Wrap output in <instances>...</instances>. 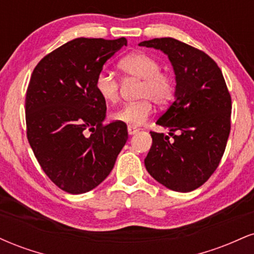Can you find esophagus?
<instances>
[{"instance_id": "1", "label": "esophagus", "mask_w": 254, "mask_h": 254, "mask_svg": "<svg viewBox=\"0 0 254 254\" xmlns=\"http://www.w3.org/2000/svg\"><path fill=\"white\" fill-rule=\"evenodd\" d=\"M127 132H129V135H135V133L138 132V129L135 127H131V125H129V127H127Z\"/></svg>"}]
</instances>
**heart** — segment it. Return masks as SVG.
Here are the masks:
<instances>
[{
    "instance_id": "b5f03b06",
    "label": "heart",
    "mask_w": 254,
    "mask_h": 254,
    "mask_svg": "<svg viewBox=\"0 0 254 254\" xmlns=\"http://www.w3.org/2000/svg\"><path fill=\"white\" fill-rule=\"evenodd\" d=\"M119 68L125 76L143 81L137 103L127 104L113 112L116 122L138 127L147 121L153 112V101L157 106L170 104L174 94V81L171 75L161 72L159 61L145 52H133L124 57ZM95 90L106 103L115 104L119 99V81L107 70L99 71L95 77Z\"/></svg>"
}]
</instances>
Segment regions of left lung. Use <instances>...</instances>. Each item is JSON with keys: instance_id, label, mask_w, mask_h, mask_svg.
<instances>
[{"instance_id": "8db88e82", "label": "left lung", "mask_w": 254, "mask_h": 254, "mask_svg": "<svg viewBox=\"0 0 254 254\" xmlns=\"http://www.w3.org/2000/svg\"><path fill=\"white\" fill-rule=\"evenodd\" d=\"M138 45L167 55L176 75L174 101L156 121L170 129L175 141L150 132L153 144L144 159L145 168L170 190L193 191L217 168L229 136L232 99L222 71L203 51L173 38H155Z\"/></svg>"}]
</instances>
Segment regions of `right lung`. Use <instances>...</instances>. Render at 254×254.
<instances>
[{"mask_svg": "<svg viewBox=\"0 0 254 254\" xmlns=\"http://www.w3.org/2000/svg\"><path fill=\"white\" fill-rule=\"evenodd\" d=\"M127 39L76 38L45 56L26 93L27 138L40 167L63 191L80 194L106 179L127 139V124L104 125L95 77Z\"/></svg>", "mask_w": 254, "mask_h": 254, "instance_id": "right-lung-1", "label": "right lung"}]
</instances>
